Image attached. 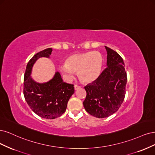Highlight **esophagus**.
Masks as SVG:
<instances>
[{
    "instance_id": "34e87169",
    "label": "esophagus",
    "mask_w": 155,
    "mask_h": 155,
    "mask_svg": "<svg viewBox=\"0 0 155 155\" xmlns=\"http://www.w3.org/2000/svg\"><path fill=\"white\" fill-rule=\"evenodd\" d=\"M81 86H78V85H74V89H75V90H77V89H80V88H81Z\"/></svg>"
}]
</instances>
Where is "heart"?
<instances>
[{
  "label": "heart",
  "instance_id": "heart-1",
  "mask_svg": "<svg viewBox=\"0 0 155 155\" xmlns=\"http://www.w3.org/2000/svg\"><path fill=\"white\" fill-rule=\"evenodd\" d=\"M102 57L97 51L74 54L69 57L66 64L60 66V71L68 81H71L77 72L82 82L90 83L96 80L101 73Z\"/></svg>",
  "mask_w": 155,
  "mask_h": 155
}]
</instances>
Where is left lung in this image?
I'll use <instances>...</instances> for the list:
<instances>
[{
	"mask_svg": "<svg viewBox=\"0 0 155 155\" xmlns=\"http://www.w3.org/2000/svg\"><path fill=\"white\" fill-rule=\"evenodd\" d=\"M107 68L92 84L84 87L86 97L83 102L86 111L95 117L106 118L117 112L126 95L127 73L123 58L107 46Z\"/></svg>",
	"mask_w": 155,
	"mask_h": 155,
	"instance_id": "obj_1",
	"label": "left lung"
}]
</instances>
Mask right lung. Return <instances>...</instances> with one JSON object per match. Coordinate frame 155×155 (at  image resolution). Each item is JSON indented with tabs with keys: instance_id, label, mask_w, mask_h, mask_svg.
<instances>
[{
	"instance_id": "1",
	"label": "right lung",
	"mask_w": 155,
	"mask_h": 155,
	"mask_svg": "<svg viewBox=\"0 0 155 155\" xmlns=\"http://www.w3.org/2000/svg\"><path fill=\"white\" fill-rule=\"evenodd\" d=\"M52 51V48H48L35 54L27 64L24 77L25 100L35 113L46 119L61 117L66 111L69 99L74 92L73 84L64 82L58 72L43 84L37 83L31 78V69L37 60L49 57Z\"/></svg>"
}]
</instances>
